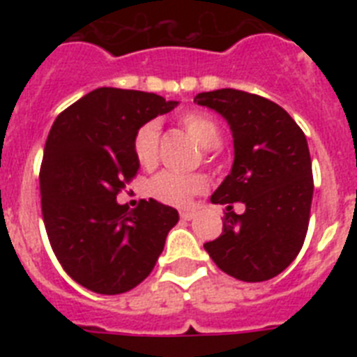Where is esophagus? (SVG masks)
Wrapping results in <instances>:
<instances>
[{"instance_id":"1","label":"esophagus","mask_w":357,"mask_h":357,"mask_svg":"<svg viewBox=\"0 0 357 357\" xmlns=\"http://www.w3.org/2000/svg\"><path fill=\"white\" fill-rule=\"evenodd\" d=\"M179 217L183 218V220H192V218H195V213H190V211H181V213H179Z\"/></svg>"}]
</instances>
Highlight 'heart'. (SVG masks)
Listing matches in <instances>:
<instances>
[{
	"instance_id": "obj_1",
	"label": "heart",
	"mask_w": 357,
	"mask_h": 357,
	"mask_svg": "<svg viewBox=\"0 0 357 357\" xmlns=\"http://www.w3.org/2000/svg\"><path fill=\"white\" fill-rule=\"evenodd\" d=\"M181 128L204 148V161L215 165V146L220 142V126L206 113H185L179 119ZM133 151L137 161L144 168L155 167L159 161V123L146 122L137 129L133 139ZM207 178L204 174L161 172L148 185L155 200L174 207H187L192 198L207 190Z\"/></svg>"
}]
</instances>
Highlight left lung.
<instances>
[{
	"mask_svg": "<svg viewBox=\"0 0 357 357\" xmlns=\"http://www.w3.org/2000/svg\"><path fill=\"white\" fill-rule=\"evenodd\" d=\"M234 135L231 172L211 196L226 206L222 235L204 244L217 266L241 282H265L302 250L310 226L313 172L304 131L285 109L257 94L220 89L196 94ZM243 203L245 213L233 211Z\"/></svg>",
	"mask_w": 357,
	"mask_h": 357,
	"instance_id": "obj_1",
	"label": "left lung"
}]
</instances>
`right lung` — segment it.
Listing matches in <instances>:
<instances>
[{
    "mask_svg": "<svg viewBox=\"0 0 357 357\" xmlns=\"http://www.w3.org/2000/svg\"><path fill=\"white\" fill-rule=\"evenodd\" d=\"M176 103L102 86L53 122L40 165L42 218L64 272L89 291L120 294L144 282L179 220L155 200L131 211L116 202L139 172L137 129Z\"/></svg>",
    "mask_w": 357,
    "mask_h": 357,
    "instance_id": "1",
    "label": "right lung"
}]
</instances>
